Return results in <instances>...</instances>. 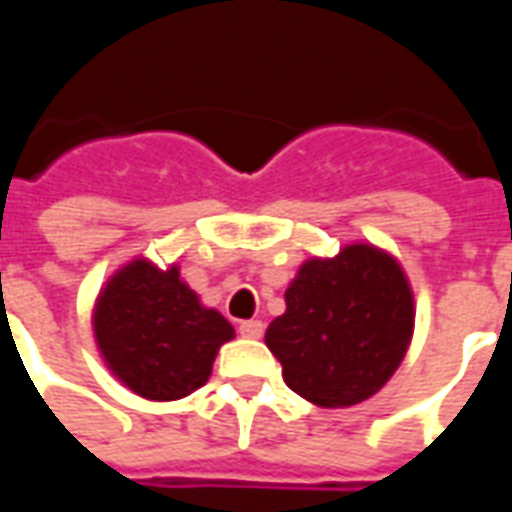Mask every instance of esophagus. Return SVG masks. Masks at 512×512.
Here are the masks:
<instances>
[{
  "instance_id": "obj_1",
  "label": "esophagus",
  "mask_w": 512,
  "mask_h": 512,
  "mask_svg": "<svg viewBox=\"0 0 512 512\" xmlns=\"http://www.w3.org/2000/svg\"><path fill=\"white\" fill-rule=\"evenodd\" d=\"M238 332H241V337H252V340H257V337H263L266 326H263V321H241L238 323Z\"/></svg>"
}]
</instances>
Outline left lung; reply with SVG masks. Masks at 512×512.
I'll use <instances>...</instances> for the list:
<instances>
[{
	"label": "left lung",
	"instance_id": "8db88e82",
	"mask_svg": "<svg viewBox=\"0 0 512 512\" xmlns=\"http://www.w3.org/2000/svg\"><path fill=\"white\" fill-rule=\"evenodd\" d=\"M266 345L285 384L323 408L356 406L389 381L414 332V301L395 260L367 244L307 260Z\"/></svg>",
	"mask_w": 512,
	"mask_h": 512
}]
</instances>
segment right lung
<instances>
[{
    "instance_id": "1",
    "label": "right lung",
    "mask_w": 512,
    "mask_h": 512,
    "mask_svg": "<svg viewBox=\"0 0 512 512\" xmlns=\"http://www.w3.org/2000/svg\"><path fill=\"white\" fill-rule=\"evenodd\" d=\"M233 326L205 310L180 282L178 268L158 271L134 260L112 277L95 307V337L115 376L147 400H178L211 376Z\"/></svg>"
}]
</instances>
